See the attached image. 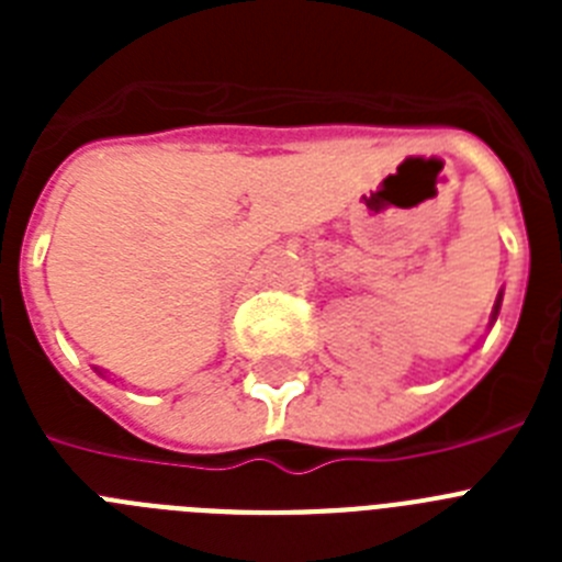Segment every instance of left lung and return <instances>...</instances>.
<instances>
[{"label":"left lung","mask_w":562,"mask_h":562,"mask_svg":"<svg viewBox=\"0 0 562 562\" xmlns=\"http://www.w3.org/2000/svg\"><path fill=\"white\" fill-rule=\"evenodd\" d=\"M498 310H501V292H498V301H495V306H493V321L498 317Z\"/></svg>","instance_id":"1"}]
</instances>
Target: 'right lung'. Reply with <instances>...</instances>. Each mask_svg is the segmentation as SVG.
Here are the masks:
<instances>
[{"mask_svg": "<svg viewBox=\"0 0 562 562\" xmlns=\"http://www.w3.org/2000/svg\"><path fill=\"white\" fill-rule=\"evenodd\" d=\"M95 371H98V374H103V371H101V369H95Z\"/></svg>", "mask_w": 562, "mask_h": 562, "instance_id": "1", "label": "right lung"}]
</instances>
